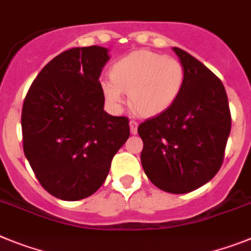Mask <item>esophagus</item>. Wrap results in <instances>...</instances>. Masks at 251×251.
Segmentation results:
<instances>
[{
	"label": "esophagus",
	"instance_id": "1",
	"mask_svg": "<svg viewBox=\"0 0 251 251\" xmlns=\"http://www.w3.org/2000/svg\"><path fill=\"white\" fill-rule=\"evenodd\" d=\"M128 125H130V131H131V134L135 135L136 132H138V123H136V121L131 120Z\"/></svg>",
	"mask_w": 251,
	"mask_h": 251
}]
</instances>
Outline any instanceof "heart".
Wrapping results in <instances>:
<instances>
[{
    "label": "heart",
    "mask_w": 251,
    "mask_h": 251,
    "mask_svg": "<svg viewBox=\"0 0 251 251\" xmlns=\"http://www.w3.org/2000/svg\"><path fill=\"white\" fill-rule=\"evenodd\" d=\"M184 84V68L179 60L162 54L138 50L124 56L111 69V80H102L103 97L113 110L128 103L140 116L165 112L177 101Z\"/></svg>",
    "instance_id": "heart-1"
}]
</instances>
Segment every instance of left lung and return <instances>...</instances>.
<instances>
[{
	"instance_id": "8db88e82",
	"label": "left lung",
	"mask_w": 251,
	"mask_h": 251,
	"mask_svg": "<svg viewBox=\"0 0 251 251\" xmlns=\"http://www.w3.org/2000/svg\"><path fill=\"white\" fill-rule=\"evenodd\" d=\"M184 68V84L165 112L140 124L141 165L158 188L182 195L210 182L221 168L231 130L221 80L200 60L173 48Z\"/></svg>"
}]
</instances>
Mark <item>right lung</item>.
<instances>
[{"mask_svg": "<svg viewBox=\"0 0 251 251\" xmlns=\"http://www.w3.org/2000/svg\"><path fill=\"white\" fill-rule=\"evenodd\" d=\"M107 48L65 50L35 78L21 113L24 152L40 184L78 201L103 184L113 155L130 136L128 120L103 110L100 75Z\"/></svg>", "mask_w": 251, "mask_h": 251, "instance_id": "1", "label": "right lung"}]
</instances>
